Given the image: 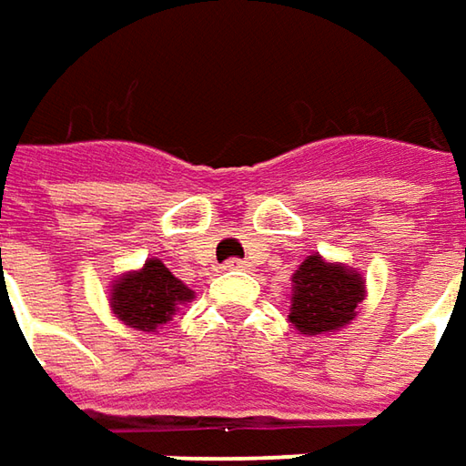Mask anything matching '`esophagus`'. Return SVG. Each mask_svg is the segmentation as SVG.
Segmentation results:
<instances>
[{
  "instance_id": "34e87169",
  "label": "esophagus",
  "mask_w": 466,
  "mask_h": 466,
  "mask_svg": "<svg viewBox=\"0 0 466 466\" xmlns=\"http://www.w3.org/2000/svg\"><path fill=\"white\" fill-rule=\"evenodd\" d=\"M228 269H251V261H243V259H230L225 264Z\"/></svg>"
}]
</instances>
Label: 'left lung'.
I'll return each instance as SVG.
<instances>
[{"label":"left lung","instance_id":"obj_1","mask_svg":"<svg viewBox=\"0 0 466 466\" xmlns=\"http://www.w3.org/2000/svg\"><path fill=\"white\" fill-rule=\"evenodd\" d=\"M290 293V327L306 337L342 331L358 316L366 300V278L342 261L311 254L293 272Z\"/></svg>","mask_w":466,"mask_h":466}]
</instances>
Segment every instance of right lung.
<instances>
[{"label": "right lung", "instance_id": "right-lung-1", "mask_svg": "<svg viewBox=\"0 0 466 466\" xmlns=\"http://www.w3.org/2000/svg\"><path fill=\"white\" fill-rule=\"evenodd\" d=\"M197 298L160 259H147L139 269L121 272L111 282L108 306L124 327L139 334H157L173 313Z\"/></svg>", "mask_w": 466, "mask_h": 466}]
</instances>
